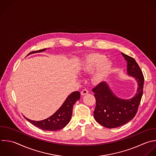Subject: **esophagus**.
<instances>
[{
  "instance_id": "obj_1",
  "label": "esophagus",
  "mask_w": 156,
  "mask_h": 156,
  "mask_svg": "<svg viewBox=\"0 0 156 156\" xmlns=\"http://www.w3.org/2000/svg\"><path fill=\"white\" fill-rule=\"evenodd\" d=\"M88 93V91L87 89H84L81 91V95L82 96H84V95H85Z\"/></svg>"
}]
</instances>
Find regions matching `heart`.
Masks as SVG:
<instances>
[{
    "instance_id": "b5f03b06",
    "label": "heart",
    "mask_w": 156,
    "mask_h": 156,
    "mask_svg": "<svg viewBox=\"0 0 156 156\" xmlns=\"http://www.w3.org/2000/svg\"><path fill=\"white\" fill-rule=\"evenodd\" d=\"M112 63L107 57L99 53H91L86 55L82 63L80 69L83 73H91L94 70L92 80L95 83L101 82L112 69Z\"/></svg>"
}]
</instances>
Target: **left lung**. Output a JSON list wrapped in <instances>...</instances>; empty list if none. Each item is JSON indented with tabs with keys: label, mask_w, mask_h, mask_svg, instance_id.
I'll list each match as a JSON object with an SVG mask.
<instances>
[{
	"label": "left lung",
	"mask_w": 156,
	"mask_h": 156,
	"mask_svg": "<svg viewBox=\"0 0 156 156\" xmlns=\"http://www.w3.org/2000/svg\"><path fill=\"white\" fill-rule=\"evenodd\" d=\"M127 62V73L137 82L136 93L133 98L124 99L116 96L105 82L94 88L96 107L93 112L95 120L107 128H116L133 118L143 95L144 77L134 58L121 52Z\"/></svg>",
	"instance_id": "left-lung-1"
}]
</instances>
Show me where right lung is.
Instances as JSON below:
<instances>
[{"label": "right lung", "mask_w": 156, "mask_h": 156, "mask_svg": "<svg viewBox=\"0 0 156 156\" xmlns=\"http://www.w3.org/2000/svg\"><path fill=\"white\" fill-rule=\"evenodd\" d=\"M46 50V49H43L32 52L30 54L39 53L44 52ZM80 98V93L79 91H77L73 92L67 97L58 110L52 116L45 119L37 121L29 119L26 116H24V118L33 125L44 130L55 131L62 129L69 122L72 116L73 105Z\"/></svg>", "instance_id": "1"}]
</instances>
